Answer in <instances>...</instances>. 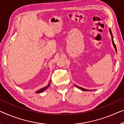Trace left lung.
Here are the masks:
<instances>
[{"mask_svg": "<svg viewBox=\"0 0 124 124\" xmlns=\"http://www.w3.org/2000/svg\"><path fill=\"white\" fill-rule=\"evenodd\" d=\"M110 34H111V36H113V35H112V33H111V30H110ZM112 38V42H113V45H114V47H115V51H116V45H115V43H114V40H113V37H112V38ZM75 86H77V87H78V88H79V89H81V90H83V91H88V90H87V89H85L82 88V87H80V86H77V85H75Z\"/></svg>", "mask_w": 124, "mask_h": 124, "instance_id": "left-lung-1", "label": "left lung"}]
</instances>
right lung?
Wrapping results in <instances>:
<instances>
[{"label":"right lung","mask_w":124,"mask_h":124,"mask_svg":"<svg viewBox=\"0 0 124 124\" xmlns=\"http://www.w3.org/2000/svg\"><path fill=\"white\" fill-rule=\"evenodd\" d=\"M50 82H49V84H48V85H47V86H46V87H44V88L41 89L40 90L37 91V93H40L42 92V91H44L45 90H46V89L47 88V87L49 86V85H50Z\"/></svg>","instance_id":"obj_1"}]
</instances>
